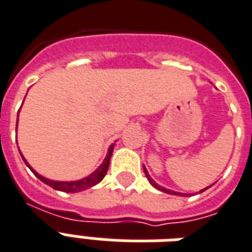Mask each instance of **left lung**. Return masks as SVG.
I'll use <instances>...</instances> for the list:
<instances>
[{
    "instance_id": "8db88e82",
    "label": "left lung",
    "mask_w": 252,
    "mask_h": 252,
    "mask_svg": "<svg viewBox=\"0 0 252 252\" xmlns=\"http://www.w3.org/2000/svg\"><path fill=\"white\" fill-rule=\"evenodd\" d=\"M143 171H145V174H146V177H147V179H149V182H150L151 185H153V186L155 187V189H158V190H159V191H163V192H167V194H171V195H183V194H181V192H177V191H171V190H169V189H164V187L159 186L158 183H155L154 179H153V178H151L150 175H149V173H147V170H146V167H145V166H143ZM205 190H206V189H203V190H200V192H203V191H205ZM185 195H186V194H185Z\"/></svg>"
}]
</instances>
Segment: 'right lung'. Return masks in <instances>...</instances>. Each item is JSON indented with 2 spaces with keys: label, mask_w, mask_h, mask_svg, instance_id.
<instances>
[{
  "label": "right lung",
  "mask_w": 252,
  "mask_h": 252,
  "mask_svg": "<svg viewBox=\"0 0 252 252\" xmlns=\"http://www.w3.org/2000/svg\"><path fill=\"white\" fill-rule=\"evenodd\" d=\"M113 149H114V145H111L109 147V151H107V155H106L105 160H103V163L98 167L95 171L93 174H90L89 177L83 178V179H79V181H74V182H58V181H52V179H47V178L42 177V175H39L38 173H35L32 167L29 166V163L26 162V159L22 157V159L28 164V167H29L32 171L34 173V175L38 178L39 181H42L43 183H46L49 185L50 187H53L54 190H58V191H63V192H78V191H83L89 189V187H93L95 186L97 183H99L103 179V177L106 175L107 173V169H109V164H110V158H111V154H113Z\"/></svg>",
  "instance_id": "obj_1"
}]
</instances>
